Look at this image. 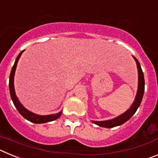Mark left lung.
Returning <instances> with one entry per match:
<instances>
[{
    "label": "left lung",
    "mask_w": 158,
    "mask_h": 158,
    "mask_svg": "<svg viewBox=\"0 0 158 158\" xmlns=\"http://www.w3.org/2000/svg\"><path fill=\"white\" fill-rule=\"evenodd\" d=\"M135 62L137 64V68H138V73H139V86H138V91H137L136 96H135V101L133 102L132 105L131 106L129 109L127 111L120 115L119 116L116 117L115 118L110 119V120H105V121H93V123L98 125V126L106 128H111L115 127L117 126H120L124 123H126L127 121L129 120L130 118L132 117V115L136 112L137 109L139 108V105H140L141 102H142V97H143V94H144L145 90V80H144V75H143V72L142 70L141 65L139 62L138 61L136 58H135Z\"/></svg>",
    "instance_id": "left-lung-1"
}]
</instances>
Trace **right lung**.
Here are the masks:
<instances>
[{"instance_id": "obj_1", "label": "right lung", "mask_w": 158, "mask_h": 158, "mask_svg": "<svg viewBox=\"0 0 158 158\" xmlns=\"http://www.w3.org/2000/svg\"><path fill=\"white\" fill-rule=\"evenodd\" d=\"M23 52V51H22L19 54L17 58H16V61H15V63H14V65L12 68V70H11L10 76H9V92H10L11 98H12L14 105L16 107V109L18 110L19 114H20L23 118H26L27 120L30 121V122L34 123H45L51 122V121L55 120V119H57V118H58L61 116V115H62V111H60V112L57 113V114H53V115H37V114H35V113L31 112V111L26 109V108L20 104V102L18 100L17 96H16L15 89H14V75H15V71H16V65H17V62L18 61H19V58H20V56H21V54Z\"/></svg>"}]
</instances>
